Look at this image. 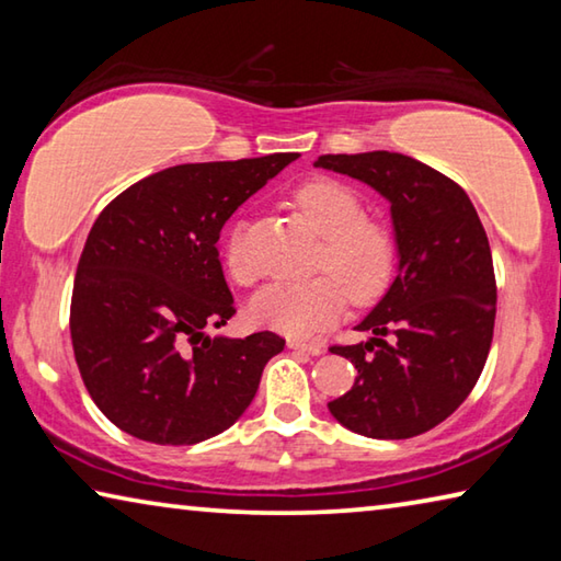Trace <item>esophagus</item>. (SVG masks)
I'll return each instance as SVG.
<instances>
[{
    "mask_svg": "<svg viewBox=\"0 0 561 561\" xmlns=\"http://www.w3.org/2000/svg\"><path fill=\"white\" fill-rule=\"evenodd\" d=\"M287 346L291 351H301V354H309V356H319L324 346L321 344H311V341H304V339H289Z\"/></svg>",
    "mask_w": 561,
    "mask_h": 561,
    "instance_id": "obj_1",
    "label": "esophagus"
}]
</instances>
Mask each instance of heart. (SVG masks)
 <instances>
[{"instance_id":"b5f03b06","label":"heart","mask_w":561,"mask_h":561,"mask_svg":"<svg viewBox=\"0 0 561 561\" xmlns=\"http://www.w3.org/2000/svg\"><path fill=\"white\" fill-rule=\"evenodd\" d=\"M291 205L321 237L314 272L327 274L299 284H272L254 297L250 314L264 329L309 336L344 317L348 297L358 307L383 297L396 270V242L381 222L364 217V203L339 180H309L294 190ZM222 262L242 287L260 279L242 227L225 237Z\"/></svg>"}]
</instances>
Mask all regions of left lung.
Returning a JSON list of instances; mask_svg holds the SVG:
<instances>
[{
    "instance_id": "8db88e82",
    "label": "left lung",
    "mask_w": 561,
    "mask_h": 561,
    "mask_svg": "<svg viewBox=\"0 0 561 561\" xmlns=\"http://www.w3.org/2000/svg\"><path fill=\"white\" fill-rule=\"evenodd\" d=\"M317 165L388 197L401 254L391 289L356 327L374 339L329 348L358 371L329 411L366 438H413L455 413L485 368L497 307L485 227L455 180L411 156H319Z\"/></svg>"
}]
</instances>
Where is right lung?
Segmentation results:
<instances>
[{
  "mask_svg": "<svg viewBox=\"0 0 561 561\" xmlns=\"http://www.w3.org/2000/svg\"><path fill=\"white\" fill-rule=\"evenodd\" d=\"M299 153L185 163L103 207L76 267L71 344L93 403L133 438L193 445L222 433L284 348L274 331L210 339L234 314L217 240Z\"/></svg>",
  "mask_w": 561,
  "mask_h": 561,
  "instance_id": "add662e5",
  "label": "right lung"
}]
</instances>
